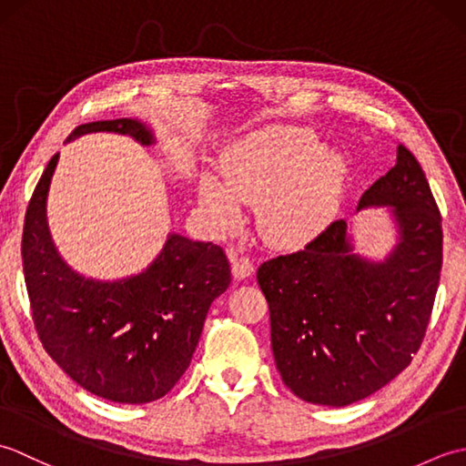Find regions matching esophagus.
<instances>
[{
	"mask_svg": "<svg viewBox=\"0 0 466 466\" xmlns=\"http://www.w3.org/2000/svg\"><path fill=\"white\" fill-rule=\"evenodd\" d=\"M232 256V272L236 279H248L254 272V262L248 256H238V252H230Z\"/></svg>",
	"mask_w": 466,
	"mask_h": 466,
	"instance_id": "obj_1",
	"label": "esophagus"
}]
</instances>
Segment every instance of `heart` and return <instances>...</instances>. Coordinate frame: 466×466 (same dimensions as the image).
Segmentation results:
<instances>
[{
  "mask_svg": "<svg viewBox=\"0 0 466 466\" xmlns=\"http://www.w3.org/2000/svg\"><path fill=\"white\" fill-rule=\"evenodd\" d=\"M224 184L200 180V200L216 226L240 222L242 202H260L258 226L266 238L296 244L310 238L332 216L344 177L340 156L322 152L312 132L276 126L246 136L222 160Z\"/></svg>",
  "mask_w": 466,
  "mask_h": 466,
  "instance_id": "obj_1",
  "label": "heart"
}]
</instances>
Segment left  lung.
<instances>
[{"label": "left lung", "mask_w": 466, "mask_h": 466, "mask_svg": "<svg viewBox=\"0 0 466 466\" xmlns=\"http://www.w3.org/2000/svg\"><path fill=\"white\" fill-rule=\"evenodd\" d=\"M392 206L400 244L384 264L350 254L334 220L302 250L258 268L272 352L296 397L324 407L370 397L410 364L427 334L442 268V218L420 164L402 144L397 164L359 208Z\"/></svg>", "instance_id": "8db88e82"}]
</instances>
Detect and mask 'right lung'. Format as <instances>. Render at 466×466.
Listing matches in <instances>:
<instances>
[{"label": "right lung", "instance_id": "right-lung-1", "mask_svg": "<svg viewBox=\"0 0 466 466\" xmlns=\"http://www.w3.org/2000/svg\"><path fill=\"white\" fill-rule=\"evenodd\" d=\"M86 132L152 142L134 120L82 124L72 136ZM56 164L57 154L32 194L22 236L39 340L59 369L96 397L127 404L162 399L190 366L210 304L230 284V262L220 246L172 234L157 260L134 279L107 284L74 274L57 256L46 222Z\"/></svg>", "mask_w": 466, "mask_h": 466}]
</instances>
